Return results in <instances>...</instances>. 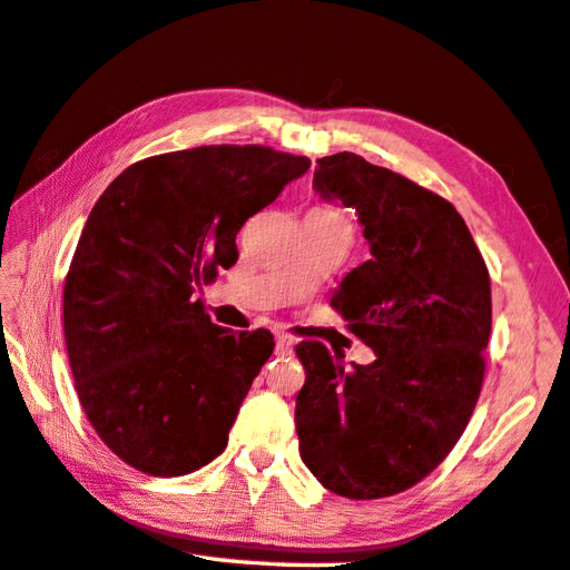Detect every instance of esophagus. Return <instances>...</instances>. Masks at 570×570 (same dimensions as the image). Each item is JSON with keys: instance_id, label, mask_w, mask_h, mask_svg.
<instances>
[{"instance_id": "34e87169", "label": "esophagus", "mask_w": 570, "mask_h": 570, "mask_svg": "<svg viewBox=\"0 0 570 570\" xmlns=\"http://www.w3.org/2000/svg\"><path fill=\"white\" fill-rule=\"evenodd\" d=\"M292 348H294V341L288 338L286 334H276V351L278 354H292Z\"/></svg>"}]
</instances>
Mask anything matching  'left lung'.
<instances>
[{"label": "left lung", "mask_w": 570, "mask_h": 570, "mask_svg": "<svg viewBox=\"0 0 570 570\" xmlns=\"http://www.w3.org/2000/svg\"><path fill=\"white\" fill-rule=\"evenodd\" d=\"M316 189L356 209L371 258L331 298L376 361L302 341L296 396L302 459L344 499L411 489L456 446L481 396L491 278L449 199L351 151L318 159Z\"/></svg>", "instance_id": "obj_1"}]
</instances>
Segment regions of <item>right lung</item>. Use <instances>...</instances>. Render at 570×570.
Here are the masks:
<instances>
[{
  "label": "right lung",
  "mask_w": 570,
  "mask_h": 570,
  "mask_svg": "<svg viewBox=\"0 0 570 570\" xmlns=\"http://www.w3.org/2000/svg\"><path fill=\"white\" fill-rule=\"evenodd\" d=\"M308 167L262 144H212L131 164L99 196L65 278V341L81 409L131 469L171 479L226 449L274 336L212 324L202 286Z\"/></svg>",
  "instance_id": "add662e5"
}]
</instances>
